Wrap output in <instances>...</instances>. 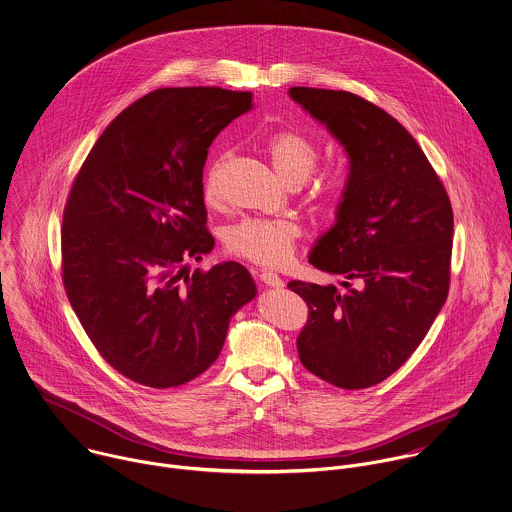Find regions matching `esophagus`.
I'll list each match as a JSON object with an SVG mask.
<instances>
[{"instance_id":"obj_1","label":"esophagus","mask_w":512,"mask_h":512,"mask_svg":"<svg viewBox=\"0 0 512 512\" xmlns=\"http://www.w3.org/2000/svg\"><path fill=\"white\" fill-rule=\"evenodd\" d=\"M259 279L263 281V284H267L271 288H281V286H284L283 279L277 273H273V271H261Z\"/></svg>"}]
</instances>
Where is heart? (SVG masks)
<instances>
[{
  "label": "heart",
  "mask_w": 512,
  "mask_h": 512,
  "mask_svg": "<svg viewBox=\"0 0 512 512\" xmlns=\"http://www.w3.org/2000/svg\"><path fill=\"white\" fill-rule=\"evenodd\" d=\"M267 157L275 172L288 186H300L314 172L320 161V147L314 139L300 131H277L265 141ZM228 163V155H218L204 174V200L218 204L222 196V178ZM345 188L341 174H326L314 186V200L320 206H330L340 200ZM300 228L283 220H261L249 218L226 233V247L229 253L257 265L277 267L292 255Z\"/></svg>",
  "instance_id": "1"
}]
</instances>
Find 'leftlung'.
Segmentation results:
<instances>
[{
	"label": "left lung",
	"mask_w": 512,
	"mask_h": 512,
	"mask_svg": "<svg viewBox=\"0 0 512 512\" xmlns=\"http://www.w3.org/2000/svg\"><path fill=\"white\" fill-rule=\"evenodd\" d=\"M288 96L326 125L349 161L336 222L308 255L316 269L341 275L345 290L288 283L310 308L298 357L330 385L367 389L412 355L448 298L452 204L395 117L341 90L294 86Z\"/></svg>",
	"instance_id": "8db88e82"
}]
</instances>
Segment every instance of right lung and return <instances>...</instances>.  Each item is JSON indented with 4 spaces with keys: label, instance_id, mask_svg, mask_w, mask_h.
I'll return each instance as SVG.
<instances>
[{
    "label": "right lung",
    "instance_id": "add662e5",
    "mask_svg": "<svg viewBox=\"0 0 512 512\" xmlns=\"http://www.w3.org/2000/svg\"><path fill=\"white\" fill-rule=\"evenodd\" d=\"M253 108L249 92L155 90L115 117L78 172L62 216V281L102 357L127 379L178 387L220 355L231 316L257 296L214 249L202 171L218 133Z\"/></svg>",
    "mask_w": 512,
    "mask_h": 512
}]
</instances>
